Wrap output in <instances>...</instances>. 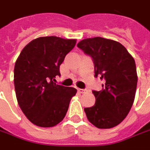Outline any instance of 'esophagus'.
Returning a JSON list of instances; mask_svg holds the SVG:
<instances>
[{
	"instance_id": "1",
	"label": "esophagus",
	"mask_w": 150,
	"mask_h": 150,
	"mask_svg": "<svg viewBox=\"0 0 150 150\" xmlns=\"http://www.w3.org/2000/svg\"><path fill=\"white\" fill-rule=\"evenodd\" d=\"M78 91L79 93H82V94H85L88 92V90L87 89H80V88H78Z\"/></svg>"
}]
</instances>
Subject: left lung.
Here are the masks:
<instances>
[{
	"label": "left lung",
	"mask_w": 150,
	"mask_h": 150,
	"mask_svg": "<svg viewBox=\"0 0 150 150\" xmlns=\"http://www.w3.org/2000/svg\"><path fill=\"white\" fill-rule=\"evenodd\" d=\"M91 57L95 77L104 80V88L92 91L94 106L85 108L90 122L99 129H111L125 118L135 99L137 74L135 60L125 46L114 40L96 37L86 38L77 44Z\"/></svg>",
	"instance_id": "left-lung-1"
}]
</instances>
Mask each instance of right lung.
I'll use <instances>...</instances> for the list:
<instances>
[{
  "mask_svg": "<svg viewBox=\"0 0 150 150\" xmlns=\"http://www.w3.org/2000/svg\"><path fill=\"white\" fill-rule=\"evenodd\" d=\"M76 39L40 37L25 46L14 67L18 103L27 119L39 127L61 122L77 90L54 83L59 67L75 46Z\"/></svg>",
  "mask_w": 150,
  "mask_h": 150,
  "instance_id": "obj_1",
  "label": "right lung"
}]
</instances>
